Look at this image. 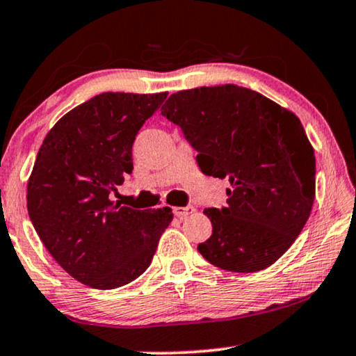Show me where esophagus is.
<instances>
[{"label":"esophagus","mask_w":356,"mask_h":356,"mask_svg":"<svg viewBox=\"0 0 356 356\" xmlns=\"http://www.w3.org/2000/svg\"><path fill=\"white\" fill-rule=\"evenodd\" d=\"M193 211H195V209H193L192 205H187V207H175V209H174L175 217H179V218H186V217H188V215H191V213H193Z\"/></svg>","instance_id":"esophagus-1"}]
</instances>
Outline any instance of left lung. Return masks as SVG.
<instances>
[{
	"label": "left lung",
	"mask_w": 356,
	"mask_h": 356,
	"mask_svg": "<svg viewBox=\"0 0 356 356\" xmlns=\"http://www.w3.org/2000/svg\"><path fill=\"white\" fill-rule=\"evenodd\" d=\"M161 115L182 129L204 174L227 177V205L205 209L199 253L217 268L256 273L289 250L316 199V156L300 120L250 88L218 85L169 97Z\"/></svg>",
	"instance_id": "1"
}]
</instances>
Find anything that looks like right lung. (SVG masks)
Returning a JSON list of instances; mask_svg holds the SVG:
<instances>
[{
	"instance_id": "1",
	"label": "right lung",
	"mask_w": 356,
	"mask_h": 356,
	"mask_svg": "<svg viewBox=\"0 0 356 356\" xmlns=\"http://www.w3.org/2000/svg\"><path fill=\"white\" fill-rule=\"evenodd\" d=\"M168 93L106 92L47 133L28 182V211L54 259L82 284L115 289L149 268L169 207L133 210L110 193L133 170V143Z\"/></svg>"
}]
</instances>
